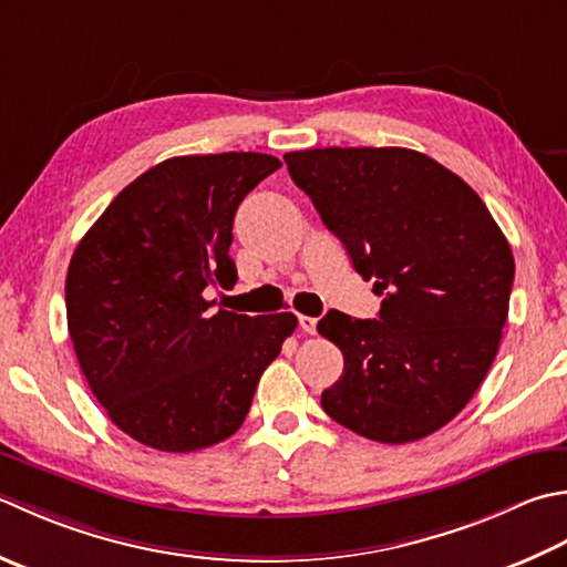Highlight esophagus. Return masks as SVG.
Segmentation results:
<instances>
[{"label":"esophagus","mask_w":567,"mask_h":567,"mask_svg":"<svg viewBox=\"0 0 567 567\" xmlns=\"http://www.w3.org/2000/svg\"><path fill=\"white\" fill-rule=\"evenodd\" d=\"M299 329L307 331V334H315V331H317V317H299Z\"/></svg>","instance_id":"34e87169"}]
</instances>
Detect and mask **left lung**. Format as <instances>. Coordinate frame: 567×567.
<instances>
[{
  "label": "left lung",
  "mask_w": 567,
  "mask_h": 567,
  "mask_svg": "<svg viewBox=\"0 0 567 567\" xmlns=\"http://www.w3.org/2000/svg\"><path fill=\"white\" fill-rule=\"evenodd\" d=\"M363 280L375 319L329 309L317 329L343 353L321 408L385 445L423 440L472 401L498 351L514 255L474 188L405 147L285 154Z\"/></svg>",
  "instance_id": "8db88e82"
}]
</instances>
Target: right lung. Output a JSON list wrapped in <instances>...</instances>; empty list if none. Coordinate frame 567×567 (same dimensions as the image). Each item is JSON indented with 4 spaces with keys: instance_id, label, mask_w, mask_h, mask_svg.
Wrapping results in <instances>:
<instances>
[{
    "instance_id": "obj_1",
    "label": "right lung",
    "mask_w": 567,
    "mask_h": 567,
    "mask_svg": "<svg viewBox=\"0 0 567 567\" xmlns=\"http://www.w3.org/2000/svg\"><path fill=\"white\" fill-rule=\"evenodd\" d=\"M282 162L260 152L188 154L137 176L85 233L65 277L78 363L107 417L152 450L218 445L246 420L292 312L216 309L238 280L233 218Z\"/></svg>"
}]
</instances>
